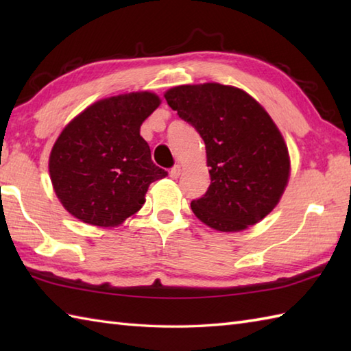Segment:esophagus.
<instances>
[{
    "label": "esophagus",
    "mask_w": 351,
    "mask_h": 351,
    "mask_svg": "<svg viewBox=\"0 0 351 351\" xmlns=\"http://www.w3.org/2000/svg\"><path fill=\"white\" fill-rule=\"evenodd\" d=\"M181 171H182V166H180V164H176V166L170 170V178H171V180H178V178L181 176Z\"/></svg>",
    "instance_id": "1"
}]
</instances>
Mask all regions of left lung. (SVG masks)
I'll return each instance as SVG.
<instances>
[{"label":"left lung","instance_id":"obj_1","mask_svg":"<svg viewBox=\"0 0 351 351\" xmlns=\"http://www.w3.org/2000/svg\"><path fill=\"white\" fill-rule=\"evenodd\" d=\"M164 98L205 143L211 184L191 202L196 217L221 232H240L270 214L288 184L289 155L263 106L219 83L178 86Z\"/></svg>","mask_w":351,"mask_h":351}]
</instances>
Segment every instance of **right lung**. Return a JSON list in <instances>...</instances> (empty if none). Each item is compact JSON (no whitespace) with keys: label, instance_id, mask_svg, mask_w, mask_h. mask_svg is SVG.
Returning <instances> with one entry per match:
<instances>
[{"label":"right lung","instance_id":"1","mask_svg":"<svg viewBox=\"0 0 351 351\" xmlns=\"http://www.w3.org/2000/svg\"><path fill=\"white\" fill-rule=\"evenodd\" d=\"M161 104L151 92L101 99L71 121L49 155V175L64 210L99 228L119 226L145 204L155 166L140 126Z\"/></svg>","mask_w":351,"mask_h":351}]
</instances>
